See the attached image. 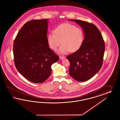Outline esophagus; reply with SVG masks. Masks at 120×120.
Instances as JSON below:
<instances>
[{"label":"esophagus","instance_id":"esophagus-1","mask_svg":"<svg viewBox=\"0 0 120 120\" xmlns=\"http://www.w3.org/2000/svg\"><path fill=\"white\" fill-rule=\"evenodd\" d=\"M65 58V56H59V58H60V59H61V60H62V59H64Z\"/></svg>","mask_w":120,"mask_h":120}]
</instances>
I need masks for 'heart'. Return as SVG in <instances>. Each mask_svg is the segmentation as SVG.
<instances>
[{
  "mask_svg": "<svg viewBox=\"0 0 120 120\" xmlns=\"http://www.w3.org/2000/svg\"><path fill=\"white\" fill-rule=\"evenodd\" d=\"M53 33L47 36V44L53 50H56L62 44L58 52L65 54L69 51L74 52L81 47L84 39V31L81 28L70 23H64L55 28Z\"/></svg>",
  "mask_w": 120,
  "mask_h": 120,
  "instance_id": "obj_1",
  "label": "heart"
}]
</instances>
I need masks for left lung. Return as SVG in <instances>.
Returning <instances> with one entry per match:
<instances>
[{
    "label": "left lung",
    "instance_id": "8db88e82",
    "mask_svg": "<svg viewBox=\"0 0 120 120\" xmlns=\"http://www.w3.org/2000/svg\"><path fill=\"white\" fill-rule=\"evenodd\" d=\"M76 22L83 29L84 39L81 47L67 56L70 62L69 75L78 81L89 80L102 67L105 45L101 33L96 26L87 22Z\"/></svg>",
    "mask_w": 120,
    "mask_h": 120
}]
</instances>
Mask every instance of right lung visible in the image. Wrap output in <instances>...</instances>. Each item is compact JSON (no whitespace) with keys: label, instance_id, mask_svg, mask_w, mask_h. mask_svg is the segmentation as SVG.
<instances>
[{"label":"right lung","instance_id":"1","mask_svg":"<svg viewBox=\"0 0 120 120\" xmlns=\"http://www.w3.org/2000/svg\"><path fill=\"white\" fill-rule=\"evenodd\" d=\"M49 19L33 20L24 25L16 37L13 47L16 69L27 80L42 83L51 72V66L59 60L47 42Z\"/></svg>","mask_w":120,"mask_h":120}]
</instances>
